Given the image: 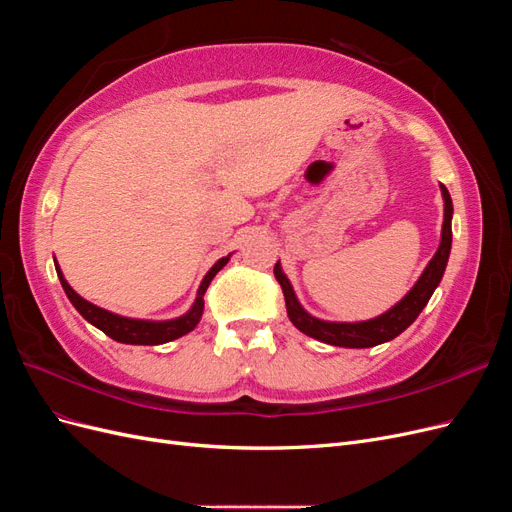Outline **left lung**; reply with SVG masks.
I'll return each instance as SVG.
<instances>
[{
    "label": "left lung",
    "mask_w": 512,
    "mask_h": 512,
    "mask_svg": "<svg viewBox=\"0 0 512 512\" xmlns=\"http://www.w3.org/2000/svg\"><path fill=\"white\" fill-rule=\"evenodd\" d=\"M442 196H444V224H442V241L436 256L429 260L427 269L423 275L418 277V282L414 288L401 299L395 307H391L389 312L374 318V320H365V322H327V320H318L314 316H309L305 309L299 305L297 297H294V290L288 282V277L284 275L280 262H275L273 273L275 280L280 282L284 299H286V312L290 322L297 327L301 333L318 339V342L331 344V346H342V348H371L389 342V339L397 337L399 333H404L410 324L418 318V314L423 312V307L431 299L433 290L438 288L448 254H451V243H453V230H451V220H453V200L444 185Z\"/></svg>",
    "instance_id": "obj_1"
}]
</instances>
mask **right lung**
<instances>
[{"label":"right lung","instance_id":"add662e5","mask_svg":"<svg viewBox=\"0 0 512 512\" xmlns=\"http://www.w3.org/2000/svg\"><path fill=\"white\" fill-rule=\"evenodd\" d=\"M230 260V256H224L220 258L215 265L211 267V271L205 275L203 284H200L198 288V294H196V301L192 305V309L185 316L181 318H175V320H164V322H149V320H132V318H123V316H117L113 312H106V309L94 305L85 301L83 297H79L76 294L70 284L66 282L64 273L59 271V267L55 265L57 269V275H59V282L61 286H64L66 294L70 303L79 309V314L94 324V327H98L100 331H104L108 337L115 339V342H121V344H136V346H158V344H166V342H173V339L190 333L200 316H203V307H205V290L209 288L211 280L215 277V273H218L226 262Z\"/></svg>","mask_w":512,"mask_h":512}]
</instances>
